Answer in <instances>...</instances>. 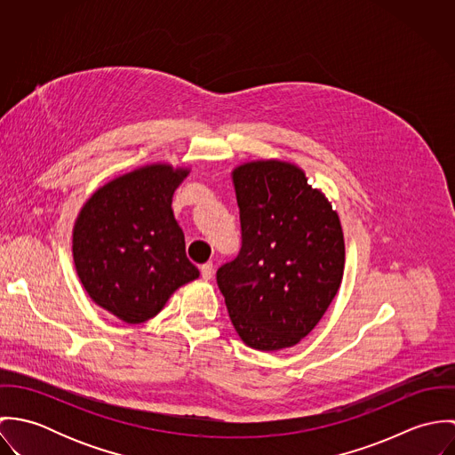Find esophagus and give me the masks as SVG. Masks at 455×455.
Listing matches in <instances>:
<instances>
[{
    "label": "esophagus",
    "instance_id": "1",
    "mask_svg": "<svg viewBox=\"0 0 455 455\" xmlns=\"http://www.w3.org/2000/svg\"><path fill=\"white\" fill-rule=\"evenodd\" d=\"M212 275H213V264H212V262H204V264L201 266V276H203L204 280H210Z\"/></svg>",
    "mask_w": 455,
    "mask_h": 455
}]
</instances>
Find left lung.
I'll use <instances>...</instances> for the list:
<instances>
[{"instance_id": "8db88e82", "label": "left lung", "mask_w": 455, "mask_h": 455, "mask_svg": "<svg viewBox=\"0 0 455 455\" xmlns=\"http://www.w3.org/2000/svg\"><path fill=\"white\" fill-rule=\"evenodd\" d=\"M231 177L242 249L217 271L231 323L256 350L294 347L319 324L341 285L339 217L292 163L249 161Z\"/></svg>"}]
</instances>
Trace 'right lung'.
Listing matches in <instances>:
<instances>
[{"label":"right lung","instance_id":"add662e5","mask_svg":"<svg viewBox=\"0 0 455 455\" xmlns=\"http://www.w3.org/2000/svg\"><path fill=\"white\" fill-rule=\"evenodd\" d=\"M189 168L152 163L91 196L73 226V262L89 298L126 324L156 317L199 271L172 201Z\"/></svg>","mask_w":455,"mask_h":455}]
</instances>
